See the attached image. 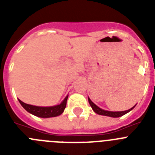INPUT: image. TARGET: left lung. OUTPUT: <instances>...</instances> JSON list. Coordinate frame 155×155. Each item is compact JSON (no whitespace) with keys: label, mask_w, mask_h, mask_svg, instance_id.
Listing matches in <instances>:
<instances>
[{"label":"left lung","mask_w":155,"mask_h":155,"mask_svg":"<svg viewBox=\"0 0 155 155\" xmlns=\"http://www.w3.org/2000/svg\"><path fill=\"white\" fill-rule=\"evenodd\" d=\"M88 102H89V104L90 105H91V107L92 108L93 111H94L95 113H97V114L98 115H102V116H110V117H114V118L124 116V115H125L126 113H129L130 111H131L134 107H135V105H134V107L130 109L129 110L122 111V112H111V111H106V110H103V109H100V108L98 107L95 104L93 103V102H91V99H90L89 98H88Z\"/></svg>","instance_id":"obj_1"}]
</instances>
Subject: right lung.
<instances>
[{
	"instance_id": "obj_1",
	"label": "right lung",
	"mask_w": 155,
	"mask_h": 155,
	"mask_svg": "<svg viewBox=\"0 0 155 155\" xmlns=\"http://www.w3.org/2000/svg\"><path fill=\"white\" fill-rule=\"evenodd\" d=\"M68 98V96L66 97L64 101L60 105H55V106H50V107L35 106V105L24 103L20 99H18V101L20 104L22 105V107L28 113H31L32 115H35L38 117H41V118H50V117H55V116H60V115L64 113L66 105H67Z\"/></svg>"
}]
</instances>
